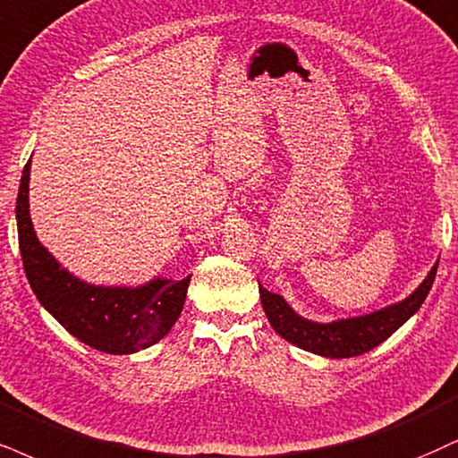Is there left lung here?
<instances>
[{"mask_svg":"<svg viewBox=\"0 0 458 458\" xmlns=\"http://www.w3.org/2000/svg\"><path fill=\"white\" fill-rule=\"evenodd\" d=\"M439 261L422 280V284L405 297L403 301L393 303V306L377 310L374 314L359 316V318L335 320V323H312V320L301 318L293 312V308L276 293H269L259 284L261 293V303L267 316L269 325L280 337L286 342L295 344L297 348L308 350V352L320 354L329 359H350L359 354L369 352L377 344H382L402 327L411 314L419 312L425 301L428 291H431L433 280H436Z\"/></svg>","mask_w":458,"mask_h":458,"instance_id":"1","label":"left lung"}]
</instances>
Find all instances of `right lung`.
<instances>
[{"label": "right lung", "instance_id": "add662e5", "mask_svg": "<svg viewBox=\"0 0 458 458\" xmlns=\"http://www.w3.org/2000/svg\"><path fill=\"white\" fill-rule=\"evenodd\" d=\"M30 165L27 161L16 197V227L22 267L38 301L73 337L108 354H131L165 337L184 308L191 276L155 278L138 289L93 286L73 278L39 244L30 218Z\"/></svg>", "mask_w": 458, "mask_h": 458}]
</instances>
